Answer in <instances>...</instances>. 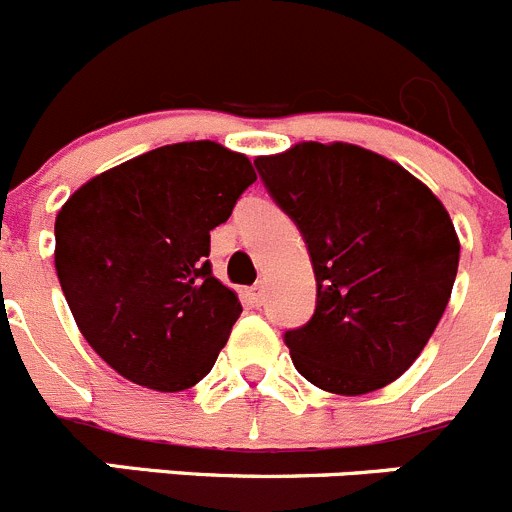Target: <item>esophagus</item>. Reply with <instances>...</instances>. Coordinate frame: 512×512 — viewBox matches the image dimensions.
<instances>
[{"label": "esophagus", "instance_id": "1", "mask_svg": "<svg viewBox=\"0 0 512 512\" xmlns=\"http://www.w3.org/2000/svg\"><path fill=\"white\" fill-rule=\"evenodd\" d=\"M248 301H251L253 306L264 304V286H253V289H248Z\"/></svg>", "mask_w": 512, "mask_h": 512}]
</instances>
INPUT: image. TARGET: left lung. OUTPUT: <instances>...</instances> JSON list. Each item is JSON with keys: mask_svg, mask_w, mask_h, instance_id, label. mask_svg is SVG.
Wrapping results in <instances>:
<instances>
[{"mask_svg": "<svg viewBox=\"0 0 512 512\" xmlns=\"http://www.w3.org/2000/svg\"><path fill=\"white\" fill-rule=\"evenodd\" d=\"M253 165L314 266V314L284 334L294 367L334 394L394 382L450 301L460 261L450 213L402 165L359 145L299 143Z\"/></svg>", "mask_w": 512, "mask_h": 512, "instance_id": "1", "label": "left lung"}]
</instances>
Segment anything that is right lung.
<instances>
[{
	"instance_id": "right-lung-1",
	"label": "right lung",
	"mask_w": 512,
	"mask_h": 512,
	"mask_svg": "<svg viewBox=\"0 0 512 512\" xmlns=\"http://www.w3.org/2000/svg\"><path fill=\"white\" fill-rule=\"evenodd\" d=\"M256 180L211 140L175 143L87 180L55 221V269L82 337L160 392L201 382L241 301L213 276L211 231Z\"/></svg>"
}]
</instances>
